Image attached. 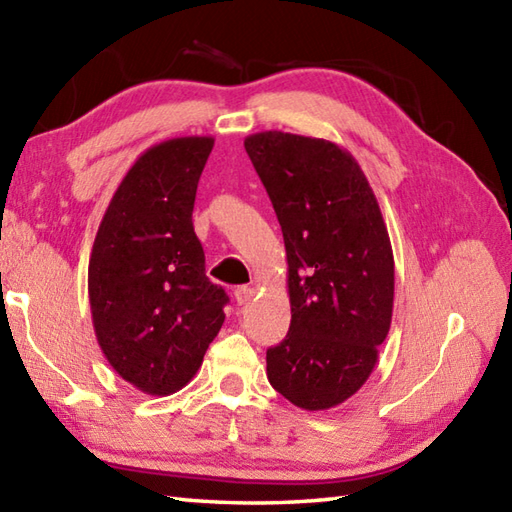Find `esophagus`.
Wrapping results in <instances>:
<instances>
[{"mask_svg": "<svg viewBox=\"0 0 512 512\" xmlns=\"http://www.w3.org/2000/svg\"><path fill=\"white\" fill-rule=\"evenodd\" d=\"M233 296H235V300H238V305H246L248 300H251V298L255 296V287L242 285V287H238V290L233 292Z\"/></svg>", "mask_w": 512, "mask_h": 512, "instance_id": "obj_1", "label": "esophagus"}]
</instances>
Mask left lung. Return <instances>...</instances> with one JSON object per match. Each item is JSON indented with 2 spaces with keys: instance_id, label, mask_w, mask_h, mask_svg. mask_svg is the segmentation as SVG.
I'll return each instance as SVG.
<instances>
[{
  "instance_id": "8db88e82",
  "label": "left lung",
  "mask_w": 512,
  "mask_h": 512,
  "mask_svg": "<svg viewBox=\"0 0 512 512\" xmlns=\"http://www.w3.org/2000/svg\"><path fill=\"white\" fill-rule=\"evenodd\" d=\"M287 253L292 324L268 348V381L305 411L368 381L393 311V253L361 166L324 138L261 131L244 140Z\"/></svg>"
}]
</instances>
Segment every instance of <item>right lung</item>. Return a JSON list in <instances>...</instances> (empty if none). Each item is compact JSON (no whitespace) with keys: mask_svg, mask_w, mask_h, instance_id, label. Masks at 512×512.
<instances>
[{"mask_svg":"<svg viewBox=\"0 0 512 512\" xmlns=\"http://www.w3.org/2000/svg\"><path fill=\"white\" fill-rule=\"evenodd\" d=\"M212 136L164 140L127 170L88 264L97 342L114 372L149 396L186 387L214 342L229 296L205 277L192 225Z\"/></svg>","mask_w":512,"mask_h":512,"instance_id":"1","label":"right lung"}]
</instances>
